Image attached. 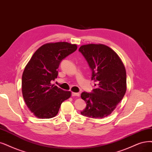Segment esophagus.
I'll return each instance as SVG.
<instances>
[{"label":"esophagus","instance_id":"34e87169","mask_svg":"<svg viewBox=\"0 0 152 152\" xmlns=\"http://www.w3.org/2000/svg\"><path fill=\"white\" fill-rule=\"evenodd\" d=\"M80 94L78 93H72V96H80Z\"/></svg>","mask_w":152,"mask_h":152}]
</instances>
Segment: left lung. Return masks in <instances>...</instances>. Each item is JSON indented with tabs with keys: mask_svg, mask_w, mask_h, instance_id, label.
<instances>
[{
	"mask_svg": "<svg viewBox=\"0 0 152 152\" xmlns=\"http://www.w3.org/2000/svg\"><path fill=\"white\" fill-rule=\"evenodd\" d=\"M79 51L91 69V80L96 83L92 93H81L86 107L81 113L92 118H103L115 110L126 93L125 66L118 55L104 44L83 45Z\"/></svg>",
	"mask_w": 152,
	"mask_h": 152,
	"instance_id": "8db88e82",
	"label": "left lung"
}]
</instances>
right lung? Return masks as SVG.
Wrapping results in <instances>:
<instances>
[{
    "label": "right lung",
    "instance_id": "add662e5",
    "mask_svg": "<svg viewBox=\"0 0 152 152\" xmlns=\"http://www.w3.org/2000/svg\"><path fill=\"white\" fill-rule=\"evenodd\" d=\"M76 44L67 42L42 45L34 53L22 77V92L28 108L39 118L57 115L61 103L71 92L64 91L50 81L57 77L61 61L75 52Z\"/></svg>",
    "mask_w": 152,
    "mask_h": 152
}]
</instances>
